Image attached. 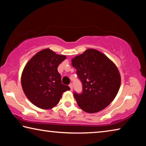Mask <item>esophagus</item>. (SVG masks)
<instances>
[{
	"label": "esophagus",
	"mask_w": 146,
	"mask_h": 146,
	"mask_svg": "<svg viewBox=\"0 0 146 146\" xmlns=\"http://www.w3.org/2000/svg\"><path fill=\"white\" fill-rule=\"evenodd\" d=\"M69 86H70V90L72 91L73 90V86H72V84H70L69 85Z\"/></svg>",
	"instance_id": "1"
}]
</instances>
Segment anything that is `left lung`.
Here are the masks:
<instances>
[{
	"label": "left lung",
	"instance_id": "1",
	"mask_svg": "<svg viewBox=\"0 0 146 146\" xmlns=\"http://www.w3.org/2000/svg\"><path fill=\"white\" fill-rule=\"evenodd\" d=\"M71 62L82 84V93H74L79 107L90 113L106 108L120 87V75L115 64L95 49H87L74 57Z\"/></svg>",
	"mask_w": 146,
	"mask_h": 146
}]
</instances>
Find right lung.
<instances>
[{"label": "right lung", "instance_id": "1", "mask_svg": "<svg viewBox=\"0 0 146 146\" xmlns=\"http://www.w3.org/2000/svg\"><path fill=\"white\" fill-rule=\"evenodd\" d=\"M66 58L49 49L36 53L27 63L21 76L23 91L29 100L39 108L51 109L57 104L62 95L70 90L61 82L57 71L59 64Z\"/></svg>", "mask_w": 146, "mask_h": 146}]
</instances>
